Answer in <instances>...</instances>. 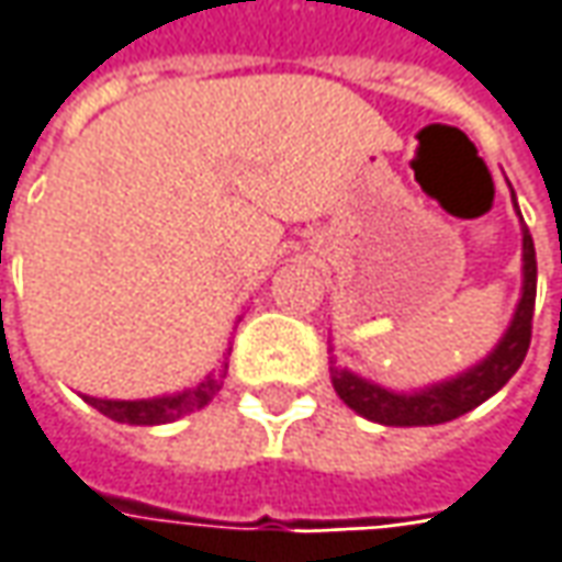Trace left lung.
Listing matches in <instances>:
<instances>
[{
	"label": "left lung",
	"mask_w": 562,
	"mask_h": 562,
	"mask_svg": "<svg viewBox=\"0 0 562 562\" xmlns=\"http://www.w3.org/2000/svg\"><path fill=\"white\" fill-rule=\"evenodd\" d=\"M514 205H517V200H514ZM536 273V246H532L529 231L522 227V297L517 304V313H514V319H510V326H507L505 338L498 341V347L492 350L486 360L468 369L464 375L425 387V391L393 393L387 387H378L372 381L347 372L331 360L329 372L338 396L345 400L350 409L360 412L362 418L387 427L442 425V422H452L458 415L476 409L480 403L490 400L492 393L502 391L526 360V350H529V341H532Z\"/></svg>",
	"instance_id": "left-lung-1"
}]
</instances>
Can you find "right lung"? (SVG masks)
Segmentation results:
<instances>
[{
  "instance_id": "right-lung-1",
  "label": "right lung",
  "mask_w": 562,
  "mask_h": 562,
  "mask_svg": "<svg viewBox=\"0 0 562 562\" xmlns=\"http://www.w3.org/2000/svg\"><path fill=\"white\" fill-rule=\"evenodd\" d=\"M224 378H227V362L217 372H209L196 387L175 393V396H156V400H98V396H86V403L94 406L101 415H106V418L122 422V425H166V422H175L187 412L202 409L221 391Z\"/></svg>"
}]
</instances>
